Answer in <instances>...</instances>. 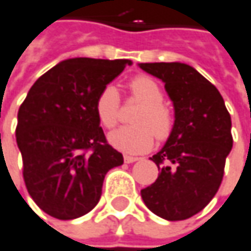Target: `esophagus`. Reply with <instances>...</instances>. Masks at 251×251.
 Here are the masks:
<instances>
[{"instance_id": "1", "label": "esophagus", "mask_w": 251, "mask_h": 251, "mask_svg": "<svg viewBox=\"0 0 251 251\" xmlns=\"http://www.w3.org/2000/svg\"><path fill=\"white\" fill-rule=\"evenodd\" d=\"M124 160H125V163H135V162L139 160V157H135V156H125Z\"/></svg>"}]
</instances>
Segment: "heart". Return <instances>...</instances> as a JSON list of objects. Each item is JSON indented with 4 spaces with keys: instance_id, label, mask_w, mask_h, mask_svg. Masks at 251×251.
<instances>
[{
    "instance_id": "1",
    "label": "heart",
    "mask_w": 251,
    "mask_h": 251,
    "mask_svg": "<svg viewBox=\"0 0 251 251\" xmlns=\"http://www.w3.org/2000/svg\"><path fill=\"white\" fill-rule=\"evenodd\" d=\"M129 89L132 96L139 100L142 106L133 116L136 125L124 126L109 135V143L124 153H143L153 146L156 139H168L173 130L175 118L169 108L163 103V92L159 83L151 76H135ZM119 92L113 85H105L95 100V113L99 124L112 129L119 118Z\"/></svg>"
}]
</instances>
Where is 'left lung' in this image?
I'll list each match as a JSON object with an SVG mask.
<instances>
[{"mask_svg":"<svg viewBox=\"0 0 251 251\" xmlns=\"http://www.w3.org/2000/svg\"><path fill=\"white\" fill-rule=\"evenodd\" d=\"M165 83L175 125L165 146L151 157L160 170L140 190L151 212L170 222L203 210L222 183L231 151V119L217 88L182 62L138 64Z\"/></svg>","mask_w":251,"mask_h":251,"instance_id":"obj_1","label":"left lung"}]
</instances>
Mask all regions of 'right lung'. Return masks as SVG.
<instances>
[{"mask_svg": "<svg viewBox=\"0 0 251 251\" xmlns=\"http://www.w3.org/2000/svg\"><path fill=\"white\" fill-rule=\"evenodd\" d=\"M126 65L132 61L65 59L38 78L20 106L15 133L25 186L55 219L91 212L108 170L124 163L122 153L106 142L95 100Z\"/></svg>", "mask_w": 251, "mask_h": 251, "instance_id": "1", "label": "right lung"}]
</instances>
